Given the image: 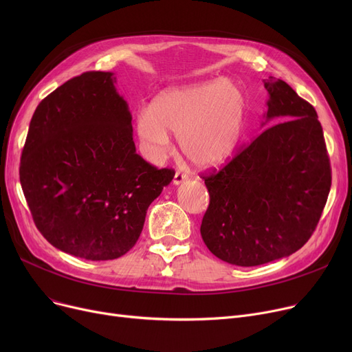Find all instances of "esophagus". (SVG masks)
I'll return each mask as SVG.
<instances>
[{
  "mask_svg": "<svg viewBox=\"0 0 352 352\" xmlns=\"http://www.w3.org/2000/svg\"><path fill=\"white\" fill-rule=\"evenodd\" d=\"M187 179H188V175H187V174H184V173H181V171H177V173H175V175H174V184H175V186H179L181 182L187 181Z\"/></svg>",
  "mask_w": 352,
  "mask_h": 352,
  "instance_id": "obj_1",
  "label": "esophagus"
}]
</instances>
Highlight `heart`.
Instances as JSON below:
<instances>
[{
	"mask_svg": "<svg viewBox=\"0 0 352 352\" xmlns=\"http://www.w3.org/2000/svg\"><path fill=\"white\" fill-rule=\"evenodd\" d=\"M247 116L244 92L217 78L162 91L141 111L135 133L144 155L158 161L179 135L184 154L199 166L226 162L241 140Z\"/></svg>",
	"mask_w": 352,
	"mask_h": 352,
	"instance_id": "b5f03b06",
	"label": "heart"
}]
</instances>
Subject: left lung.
<instances>
[{
	"label": "left lung",
	"instance_id": "left-lung-1",
	"mask_svg": "<svg viewBox=\"0 0 352 352\" xmlns=\"http://www.w3.org/2000/svg\"><path fill=\"white\" fill-rule=\"evenodd\" d=\"M267 128L224 168L204 175L207 248L232 265L255 267L298 251L316 230L331 188L317 111L285 81L268 77Z\"/></svg>",
	"mask_w": 352,
	"mask_h": 352
}]
</instances>
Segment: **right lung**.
<instances>
[{
    "label": "right lung",
    "mask_w": 352,
    "mask_h": 352,
    "mask_svg": "<svg viewBox=\"0 0 352 352\" xmlns=\"http://www.w3.org/2000/svg\"><path fill=\"white\" fill-rule=\"evenodd\" d=\"M113 72L89 71L45 97L30 122L20 181L47 241L89 261L131 250L146 210L175 173L135 153Z\"/></svg>",
    "instance_id": "right-lung-1"
}]
</instances>
